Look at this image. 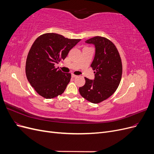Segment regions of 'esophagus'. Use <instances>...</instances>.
I'll return each mask as SVG.
<instances>
[{"mask_svg": "<svg viewBox=\"0 0 154 154\" xmlns=\"http://www.w3.org/2000/svg\"><path fill=\"white\" fill-rule=\"evenodd\" d=\"M72 78H76V77H78V76H76V75H74V74H72Z\"/></svg>", "mask_w": 154, "mask_h": 154, "instance_id": "esophagus-1", "label": "esophagus"}]
</instances>
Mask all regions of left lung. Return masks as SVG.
<instances>
[{
  "label": "left lung",
  "mask_w": 154,
  "mask_h": 154,
  "mask_svg": "<svg viewBox=\"0 0 154 154\" xmlns=\"http://www.w3.org/2000/svg\"><path fill=\"white\" fill-rule=\"evenodd\" d=\"M95 48L91 67L94 71V79H85V85L79 88L81 96L92 103H98L112 95L122 76V63L114 44L104 37L95 36L85 41Z\"/></svg>",
  "instance_id": "1"
}]
</instances>
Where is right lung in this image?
Listing matches in <instances>:
<instances>
[{
	"label": "right lung",
	"mask_w": 154,
	"mask_h": 154,
	"mask_svg": "<svg viewBox=\"0 0 154 154\" xmlns=\"http://www.w3.org/2000/svg\"><path fill=\"white\" fill-rule=\"evenodd\" d=\"M80 40L69 39L57 33H46L35 41L27 57L26 74L38 94L51 99L66 90L71 74L63 72L54 65L66 58L70 50Z\"/></svg>",
	"instance_id": "right-lung-1"
}]
</instances>
